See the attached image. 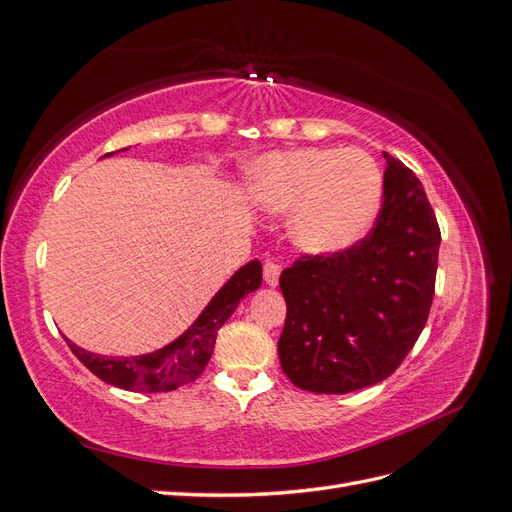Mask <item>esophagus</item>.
Masks as SVG:
<instances>
[{
  "label": "esophagus",
  "mask_w": 512,
  "mask_h": 512,
  "mask_svg": "<svg viewBox=\"0 0 512 512\" xmlns=\"http://www.w3.org/2000/svg\"><path fill=\"white\" fill-rule=\"evenodd\" d=\"M262 275H265V282L275 288L277 284H280L282 267L277 265V262H265V269H262Z\"/></svg>",
  "instance_id": "obj_1"
}]
</instances>
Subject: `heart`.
<instances>
[{"instance_id": "1", "label": "heart", "mask_w": 512, "mask_h": 512, "mask_svg": "<svg viewBox=\"0 0 512 512\" xmlns=\"http://www.w3.org/2000/svg\"><path fill=\"white\" fill-rule=\"evenodd\" d=\"M382 192L380 164L359 147L273 151L254 164L247 179V194L258 207L292 211V243L316 256L359 243L376 220Z\"/></svg>"}]
</instances>
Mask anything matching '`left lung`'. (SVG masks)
<instances>
[{"mask_svg":"<svg viewBox=\"0 0 512 512\" xmlns=\"http://www.w3.org/2000/svg\"><path fill=\"white\" fill-rule=\"evenodd\" d=\"M384 203L369 235L331 256H303L280 277L284 374L312 393L389 378L421 335L436 288L440 228L423 183L384 153Z\"/></svg>","mask_w":512,"mask_h":512,"instance_id":"8db88e82","label":"left lung"}]
</instances>
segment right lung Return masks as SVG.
I'll return each mask as SVG.
<instances>
[{
	"mask_svg": "<svg viewBox=\"0 0 512 512\" xmlns=\"http://www.w3.org/2000/svg\"><path fill=\"white\" fill-rule=\"evenodd\" d=\"M106 156H113V153H106ZM260 284L262 265L258 260L247 262L215 292V297L188 329L164 348L147 354L121 356L119 359V356L87 352L85 348L72 344L70 339L66 342L76 354V359L106 384L143 393L175 391L177 386L194 382L203 374L213 354L220 327L232 316L245 294L258 290Z\"/></svg>",
	"mask_w": 512,
	"mask_h": 512,
	"instance_id": "add662e5",
	"label": "right lung"
}]
</instances>
